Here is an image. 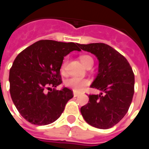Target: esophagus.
Masks as SVG:
<instances>
[{"mask_svg": "<svg viewBox=\"0 0 149 149\" xmlns=\"http://www.w3.org/2000/svg\"><path fill=\"white\" fill-rule=\"evenodd\" d=\"M78 95H79V94H78L77 93H76V92H74V93H73V96H74V97H78Z\"/></svg>", "mask_w": 149, "mask_h": 149, "instance_id": "1", "label": "esophagus"}]
</instances>
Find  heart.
Here are the masks:
<instances>
[{"label": "heart", "instance_id": "1", "mask_svg": "<svg viewBox=\"0 0 149 149\" xmlns=\"http://www.w3.org/2000/svg\"><path fill=\"white\" fill-rule=\"evenodd\" d=\"M80 60H81V63L83 64V65L85 66V67H87L88 65H93V59L90 56H81L80 57ZM66 64H67V62L65 60L61 65L62 72H65V68H66ZM65 84L66 86H68V88H71L76 92H80L85 86H87L88 84H89V81L86 80V79H81V78L76 77H72L68 78L65 81Z\"/></svg>", "mask_w": 149, "mask_h": 149}]
</instances>
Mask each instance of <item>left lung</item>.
Wrapping results in <instances>:
<instances>
[{"label":"left lung","mask_w":149,"mask_h":149,"mask_svg":"<svg viewBox=\"0 0 149 149\" xmlns=\"http://www.w3.org/2000/svg\"><path fill=\"white\" fill-rule=\"evenodd\" d=\"M79 47L98 59V73L90 87L101 91L99 95L88 96V104L81 108V115L95 128H112L130 107L134 94V73L125 56L106 44L92 43Z\"/></svg>","instance_id":"left-lung-1"}]
</instances>
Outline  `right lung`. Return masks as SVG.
<instances>
[{
  "label": "right lung",
  "mask_w": 149,
  "mask_h": 149,
  "mask_svg": "<svg viewBox=\"0 0 149 149\" xmlns=\"http://www.w3.org/2000/svg\"><path fill=\"white\" fill-rule=\"evenodd\" d=\"M74 50L81 51L77 43L42 40L16 57L9 71V91L17 109L27 121L37 125L51 124L73 97L68 88H55L62 83L60 69L64 56ZM46 88L50 89L47 94Z\"/></svg>",
  "instance_id": "1"
}]
</instances>
